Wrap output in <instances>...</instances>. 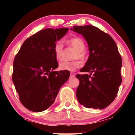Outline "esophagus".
<instances>
[{"instance_id": "esophagus-1", "label": "esophagus", "mask_w": 135, "mask_h": 135, "mask_svg": "<svg viewBox=\"0 0 135 135\" xmlns=\"http://www.w3.org/2000/svg\"><path fill=\"white\" fill-rule=\"evenodd\" d=\"M75 76H76V74H75L74 73H70V77H74Z\"/></svg>"}]
</instances>
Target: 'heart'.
Returning <instances> with one entry per match:
<instances>
[{
	"mask_svg": "<svg viewBox=\"0 0 135 135\" xmlns=\"http://www.w3.org/2000/svg\"><path fill=\"white\" fill-rule=\"evenodd\" d=\"M68 43L73 47L76 50L77 53L75 55V58L83 59L84 54L83 51L85 49V43L81 38L79 37H74L68 40ZM63 49V45L60 41L57 42L54 45V52L56 60H60L61 58V53ZM80 67V62L79 61H74L72 62L63 61L59 65V68L61 70L74 71L77 68Z\"/></svg>",
	"mask_w": 135,
	"mask_h": 135,
	"instance_id": "obj_1",
	"label": "heart"
}]
</instances>
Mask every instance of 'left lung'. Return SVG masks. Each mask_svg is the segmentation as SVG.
Segmentation results:
<instances>
[{"label":"left lung","instance_id":"left-lung-1","mask_svg":"<svg viewBox=\"0 0 135 135\" xmlns=\"http://www.w3.org/2000/svg\"><path fill=\"white\" fill-rule=\"evenodd\" d=\"M70 30L83 36L89 52L80 71L90 72V75L76 76L80 81L77 99L86 108L104 109L115 99L122 83V59L117 45L109 35L91 25Z\"/></svg>","mask_w":135,"mask_h":135}]
</instances>
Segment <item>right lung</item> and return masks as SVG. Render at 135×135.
Segmentation results:
<instances>
[{
    "mask_svg": "<svg viewBox=\"0 0 135 135\" xmlns=\"http://www.w3.org/2000/svg\"><path fill=\"white\" fill-rule=\"evenodd\" d=\"M68 30H40L25 40L15 57L12 81L20 101L29 110L38 113L51 107L69 78L68 71H54L58 64L54 52L56 41Z\"/></svg>",
    "mask_w": 135,
    "mask_h": 135,
    "instance_id": "add662e5",
    "label": "right lung"
}]
</instances>
